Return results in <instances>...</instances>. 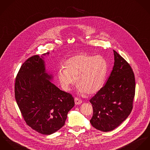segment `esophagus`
Returning a JSON list of instances; mask_svg holds the SVG:
<instances>
[{"label":"esophagus","instance_id":"obj_1","mask_svg":"<svg viewBox=\"0 0 150 150\" xmlns=\"http://www.w3.org/2000/svg\"><path fill=\"white\" fill-rule=\"evenodd\" d=\"M82 103V100L78 98H75V103L76 105H80Z\"/></svg>","mask_w":150,"mask_h":150}]
</instances>
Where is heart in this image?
Returning a JSON list of instances; mask_svg holds the SVG:
<instances>
[{"instance_id": "obj_1", "label": "heart", "mask_w": 150, "mask_h": 150, "mask_svg": "<svg viewBox=\"0 0 150 150\" xmlns=\"http://www.w3.org/2000/svg\"><path fill=\"white\" fill-rule=\"evenodd\" d=\"M65 69L58 71V79L64 89L69 90L76 81L81 94L91 95L97 93L103 86L108 66L104 57L81 53L64 63Z\"/></svg>"}]
</instances>
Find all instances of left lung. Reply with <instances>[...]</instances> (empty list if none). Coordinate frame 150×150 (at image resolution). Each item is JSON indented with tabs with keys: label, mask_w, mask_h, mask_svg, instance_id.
Here are the masks:
<instances>
[{
	"label": "left lung",
	"mask_w": 150,
	"mask_h": 150,
	"mask_svg": "<svg viewBox=\"0 0 150 150\" xmlns=\"http://www.w3.org/2000/svg\"><path fill=\"white\" fill-rule=\"evenodd\" d=\"M115 63L106 83L91 98L90 123L103 132L118 127L130 115L135 94V78L129 64L113 50Z\"/></svg>",
	"instance_id": "8db88e82"
}]
</instances>
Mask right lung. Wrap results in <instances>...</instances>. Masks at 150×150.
Listing matches in <instances>:
<instances>
[{
	"mask_svg": "<svg viewBox=\"0 0 150 150\" xmlns=\"http://www.w3.org/2000/svg\"><path fill=\"white\" fill-rule=\"evenodd\" d=\"M50 79L42 57L34 55L22 65L15 82V98L24 120L44 134L54 133L64 126L68 112L75 105L72 95L60 90Z\"/></svg>",
	"mask_w": 150,
	"mask_h": 150,
	"instance_id": "add662e5",
	"label": "right lung"
}]
</instances>
